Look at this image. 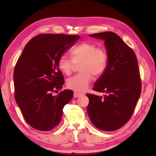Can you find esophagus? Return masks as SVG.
<instances>
[{
  "label": "esophagus",
  "mask_w": 156,
  "mask_h": 156,
  "mask_svg": "<svg viewBox=\"0 0 156 156\" xmlns=\"http://www.w3.org/2000/svg\"><path fill=\"white\" fill-rule=\"evenodd\" d=\"M82 96V94L81 93H79L77 92H74V94H73V97L74 98H77Z\"/></svg>",
  "instance_id": "1"
}]
</instances>
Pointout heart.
I'll return each instance as SVG.
<instances>
[{"label": "heart", "mask_w": 156, "mask_h": 156, "mask_svg": "<svg viewBox=\"0 0 156 156\" xmlns=\"http://www.w3.org/2000/svg\"><path fill=\"white\" fill-rule=\"evenodd\" d=\"M70 55L72 59L66 55L60 56L58 67L63 73L68 75L72 73L73 62H81L79 66L81 72L68 79L67 85L70 89L82 92L88 88L92 79V74L100 76L105 72L107 66L108 56L104 49L88 41L74 46L70 50Z\"/></svg>", "instance_id": "b5f03b06"}]
</instances>
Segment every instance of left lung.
<instances>
[{"mask_svg":"<svg viewBox=\"0 0 156 156\" xmlns=\"http://www.w3.org/2000/svg\"><path fill=\"white\" fill-rule=\"evenodd\" d=\"M105 41L108 63L93 90L105 93L99 96L87 94V112L97 128L112 131L125 125L133 115L141 92L139 66L134 51L115 33L90 35Z\"/></svg>","mask_w":156,"mask_h":156,"instance_id":"1","label":"left lung"}]
</instances>
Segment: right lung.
I'll return each instance as SVG.
<instances>
[{
  "instance_id": "1",
  "label": "right lung",
  "mask_w": 156,
  "mask_h": 156,
  "mask_svg": "<svg viewBox=\"0 0 156 156\" xmlns=\"http://www.w3.org/2000/svg\"><path fill=\"white\" fill-rule=\"evenodd\" d=\"M79 38L78 35L39 34L28 42L19 58L13 72L15 99L33 128L47 131L60 123L73 92L64 90L53 95L64 84L58 60Z\"/></svg>"
}]
</instances>
